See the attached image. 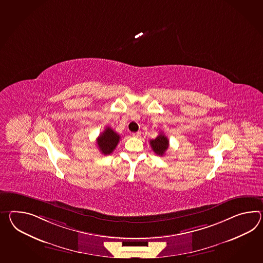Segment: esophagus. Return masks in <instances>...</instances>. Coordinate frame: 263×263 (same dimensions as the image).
<instances>
[{
  "instance_id": "34e87169",
  "label": "esophagus",
  "mask_w": 263,
  "mask_h": 263,
  "mask_svg": "<svg viewBox=\"0 0 263 263\" xmlns=\"http://www.w3.org/2000/svg\"><path fill=\"white\" fill-rule=\"evenodd\" d=\"M132 136L135 137V138H138V137H140L141 136V133L140 132H136V133H132Z\"/></svg>"
}]
</instances>
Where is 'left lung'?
Wrapping results in <instances>:
<instances>
[{
	"label": "left lung",
	"instance_id": "left-lung-1",
	"mask_svg": "<svg viewBox=\"0 0 263 263\" xmlns=\"http://www.w3.org/2000/svg\"><path fill=\"white\" fill-rule=\"evenodd\" d=\"M150 145L156 154L163 156L169 146V141L165 135L160 133L155 140L150 141Z\"/></svg>",
	"mask_w": 263,
	"mask_h": 263
}]
</instances>
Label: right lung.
Masks as SVG:
<instances>
[{
	"instance_id": "1",
	"label": "right lung",
	"mask_w": 263,
	"mask_h": 263,
	"mask_svg": "<svg viewBox=\"0 0 263 263\" xmlns=\"http://www.w3.org/2000/svg\"><path fill=\"white\" fill-rule=\"evenodd\" d=\"M120 135L116 133L111 127H106L103 133L100 135L97 139V144L101 153L103 155H110L118 145L120 141Z\"/></svg>"
}]
</instances>
